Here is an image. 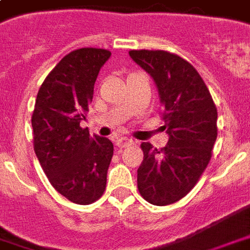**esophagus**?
Instances as JSON below:
<instances>
[{
	"label": "esophagus",
	"mask_w": 250,
	"mask_h": 250,
	"mask_svg": "<svg viewBox=\"0 0 250 250\" xmlns=\"http://www.w3.org/2000/svg\"><path fill=\"white\" fill-rule=\"evenodd\" d=\"M133 140H130V138H126V137H121L118 138L117 141H116V146L118 147V149H123V147H126V146H130V145H133Z\"/></svg>",
	"instance_id": "1"
}]
</instances>
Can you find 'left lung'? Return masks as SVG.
Here are the masks:
<instances>
[{
  "label": "left lung",
  "instance_id": "8db88e82",
  "mask_svg": "<svg viewBox=\"0 0 250 250\" xmlns=\"http://www.w3.org/2000/svg\"><path fill=\"white\" fill-rule=\"evenodd\" d=\"M129 56L157 85L169 134L167 145L160 150L141 144L144 160L137 170V187L144 200L165 207L185 197L207 169L217 138V107L187 60L145 49L130 50Z\"/></svg>",
  "mask_w": 250,
  "mask_h": 250
}]
</instances>
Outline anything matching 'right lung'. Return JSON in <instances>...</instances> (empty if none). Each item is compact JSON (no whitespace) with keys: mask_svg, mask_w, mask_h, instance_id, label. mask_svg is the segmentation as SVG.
<instances>
[{"mask_svg":"<svg viewBox=\"0 0 250 250\" xmlns=\"http://www.w3.org/2000/svg\"><path fill=\"white\" fill-rule=\"evenodd\" d=\"M112 53L73 50L54 66L38 90L32 116L33 146L49 183L78 205L97 201L106 188L113 157L110 140L81 127L98 72Z\"/></svg>","mask_w":250,"mask_h":250,"instance_id":"right-lung-1","label":"right lung"}]
</instances>
